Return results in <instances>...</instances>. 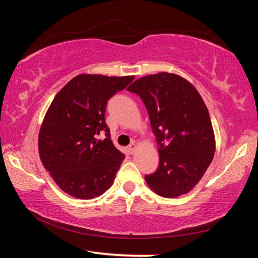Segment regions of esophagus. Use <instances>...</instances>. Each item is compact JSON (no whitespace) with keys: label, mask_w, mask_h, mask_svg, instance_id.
Segmentation results:
<instances>
[{"label":"esophagus","mask_w":258,"mask_h":258,"mask_svg":"<svg viewBox=\"0 0 258 258\" xmlns=\"http://www.w3.org/2000/svg\"><path fill=\"white\" fill-rule=\"evenodd\" d=\"M135 149H137V146H135L134 142H132V143H131V145L128 146V148H127L130 155H133L134 152H135Z\"/></svg>","instance_id":"1"}]
</instances>
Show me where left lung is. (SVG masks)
I'll list each match as a JSON object with an SVG mask.
<instances>
[{
  "label": "left lung",
  "instance_id": "obj_1",
  "mask_svg": "<svg viewBox=\"0 0 258 258\" xmlns=\"http://www.w3.org/2000/svg\"><path fill=\"white\" fill-rule=\"evenodd\" d=\"M127 91L142 99L158 146L159 166L146 175L148 185L165 198L186 194L203 177L215 152L206 104L196 87L175 74L141 77Z\"/></svg>",
  "mask_w": 258,
  "mask_h": 258
}]
</instances>
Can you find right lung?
<instances>
[{"label":"right lung","mask_w":258,"mask_h":258,"mask_svg":"<svg viewBox=\"0 0 258 258\" xmlns=\"http://www.w3.org/2000/svg\"><path fill=\"white\" fill-rule=\"evenodd\" d=\"M133 80L83 74L54 97L38 135V151L46 171L66 194L92 199L111 186L125 155L110 140L104 112L108 100ZM100 134H105L103 140Z\"/></svg>","instance_id":"add662e5"}]
</instances>
